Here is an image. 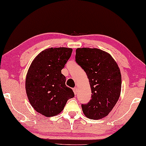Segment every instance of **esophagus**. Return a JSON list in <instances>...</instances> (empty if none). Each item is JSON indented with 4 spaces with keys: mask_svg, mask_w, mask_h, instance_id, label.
Listing matches in <instances>:
<instances>
[{
    "mask_svg": "<svg viewBox=\"0 0 146 146\" xmlns=\"http://www.w3.org/2000/svg\"><path fill=\"white\" fill-rule=\"evenodd\" d=\"M73 91H74V94H76V93H77V88H73Z\"/></svg>",
    "mask_w": 146,
    "mask_h": 146,
    "instance_id": "obj_1",
    "label": "esophagus"
}]
</instances>
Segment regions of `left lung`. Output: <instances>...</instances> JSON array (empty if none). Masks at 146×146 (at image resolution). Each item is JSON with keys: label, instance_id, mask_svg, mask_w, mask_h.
<instances>
[{"label": "left lung", "instance_id": "1", "mask_svg": "<svg viewBox=\"0 0 146 146\" xmlns=\"http://www.w3.org/2000/svg\"><path fill=\"white\" fill-rule=\"evenodd\" d=\"M75 60L86 72L92 96L88 104H82L83 112L91 119L108 115L121 94V75L115 60L107 52L97 48H78Z\"/></svg>", "mask_w": 146, "mask_h": 146}]
</instances>
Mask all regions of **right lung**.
Instances as JSON below:
<instances>
[{
	"instance_id": "add662e5",
	"label": "right lung",
	"mask_w": 146,
	"mask_h": 146,
	"mask_svg": "<svg viewBox=\"0 0 146 146\" xmlns=\"http://www.w3.org/2000/svg\"><path fill=\"white\" fill-rule=\"evenodd\" d=\"M72 52L67 47L46 49L34 58L27 72L25 89L29 101L45 117L59 114L67 101L74 96L72 90L65 86L66 78L61 74Z\"/></svg>"
}]
</instances>
